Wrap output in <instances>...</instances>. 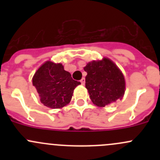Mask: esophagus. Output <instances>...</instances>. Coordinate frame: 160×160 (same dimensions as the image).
Instances as JSON below:
<instances>
[{
    "label": "esophagus",
    "mask_w": 160,
    "mask_h": 160,
    "mask_svg": "<svg viewBox=\"0 0 160 160\" xmlns=\"http://www.w3.org/2000/svg\"><path fill=\"white\" fill-rule=\"evenodd\" d=\"M80 83H81V84H83V85H84V83H85V78H82L81 80H80Z\"/></svg>",
    "instance_id": "1"
}]
</instances>
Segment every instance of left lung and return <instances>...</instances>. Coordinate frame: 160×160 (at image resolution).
<instances>
[{"label": "left lung", "mask_w": 160, "mask_h": 160, "mask_svg": "<svg viewBox=\"0 0 160 160\" xmlns=\"http://www.w3.org/2000/svg\"><path fill=\"white\" fill-rule=\"evenodd\" d=\"M84 70L88 72L85 86L92 102L98 107H104L122 99L125 90L123 73L108 58L88 62Z\"/></svg>", "instance_id": "8db88e82"}]
</instances>
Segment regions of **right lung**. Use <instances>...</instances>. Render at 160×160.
<instances>
[{"label": "right lung", "mask_w": 160, "mask_h": 160, "mask_svg": "<svg viewBox=\"0 0 160 160\" xmlns=\"http://www.w3.org/2000/svg\"><path fill=\"white\" fill-rule=\"evenodd\" d=\"M40 101L50 108H61L70 102L72 93L80 82L72 80L61 63L47 61L38 68L32 78Z\"/></svg>", "instance_id": "1"}]
</instances>
